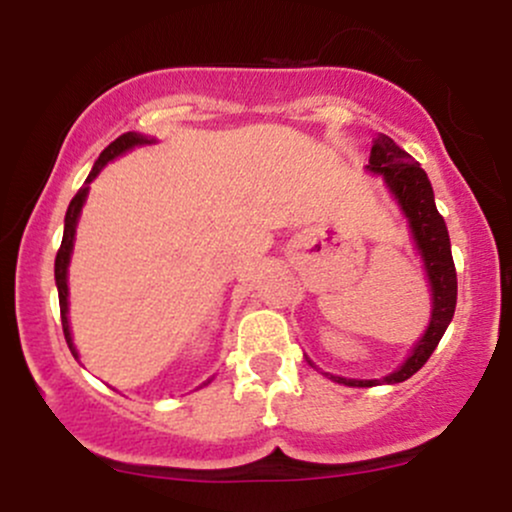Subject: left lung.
Masks as SVG:
<instances>
[{
  "mask_svg": "<svg viewBox=\"0 0 512 512\" xmlns=\"http://www.w3.org/2000/svg\"><path fill=\"white\" fill-rule=\"evenodd\" d=\"M370 173L383 175L390 192L395 195L397 204L402 207L404 216H407L411 236H414L416 248L421 252L424 260L428 284H431V322L424 337L416 342L407 361L399 366L395 373L385 375L383 380H349L339 378V375H330L334 383H342L349 387H373L380 383L395 385L404 383L411 378L424 363L431 358L440 339H443L445 330H448L452 315H455L457 303V272L455 262H452L450 252V236L448 226H445L443 216L438 214L436 199H433V187L428 182L426 170L411 158L407 151L399 149L385 134H378L373 142L368 158ZM313 366V361H308Z\"/></svg>",
  "mask_w": 512,
  "mask_h": 512,
  "instance_id": "1",
  "label": "left lung"
}]
</instances>
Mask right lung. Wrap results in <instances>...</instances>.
Wrapping results in <instances>:
<instances>
[{
  "mask_svg": "<svg viewBox=\"0 0 512 512\" xmlns=\"http://www.w3.org/2000/svg\"><path fill=\"white\" fill-rule=\"evenodd\" d=\"M142 144H154V139L144 137V134H137V132H125L122 137H117L113 144H108L103 149V154L98 156V161L93 163V170L88 173V178L84 182V187H81L79 192H76L72 202H69V209H67V216H64V236H62V245L60 250H57V257H55V284H57V293H60V313H62V330H64V339H67L69 344V351H72L74 358H79L76 354V346L72 342V330H69V286H67V269H69V260H72V250H74V236H76V223H79V216H81V207H84L86 202V195H88V185H91L93 180H96V175L101 173L105 163H110L113 158L127 154L129 149H134V146H142Z\"/></svg>",
  "mask_w": 512,
  "mask_h": 512,
  "instance_id": "right-lung-1",
  "label": "right lung"
}]
</instances>
